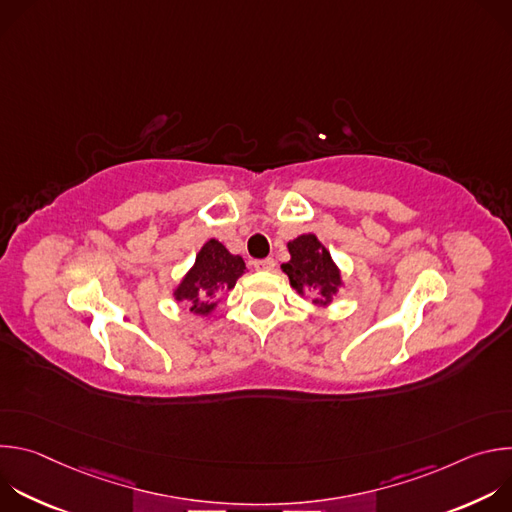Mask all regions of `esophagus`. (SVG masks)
<instances>
[{"label":"esophagus","instance_id":"34e87169","mask_svg":"<svg viewBox=\"0 0 512 512\" xmlns=\"http://www.w3.org/2000/svg\"><path fill=\"white\" fill-rule=\"evenodd\" d=\"M253 267H255L257 271H273L275 261H273L271 257H267V259H257V261H253Z\"/></svg>","mask_w":512,"mask_h":512}]
</instances>
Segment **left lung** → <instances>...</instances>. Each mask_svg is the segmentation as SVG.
<instances>
[{"mask_svg": "<svg viewBox=\"0 0 512 512\" xmlns=\"http://www.w3.org/2000/svg\"><path fill=\"white\" fill-rule=\"evenodd\" d=\"M287 249L291 259L283 263L281 269L289 277L291 287L300 296H304L306 291H314V304L328 306L342 285L340 269L332 261L328 249L312 233L289 241Z\"/></svg>", "mask_w": 512, "mask_h": 512, "instance_id": "1", "label": "left lung"}]
</instances>
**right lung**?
I'll list each match as a JSON object with an SVG mask.
<instances>
[{
	"label": "right lung",
	"mask_w": 512,
	"mask_h": 512,
	"mask_svg": "<svg viewBox=\"0 0 512 512\" xmlns=\"http://www.w3.org/2000/svg\"><path fill=\"white\" fill-rule=\"evenodd\" d=\"M245 273L241 255H231L229 249L210 239L202 245L194 265L174 289V298L184 302L196 316H208L216 308V298L235 287Z\"/></svg>",
	"instance_id": "obj_1"
}]
</instances>
